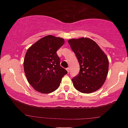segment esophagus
Segmentation results:
<instances>
[{
    "label": "esophagus",
    "mask_w": 128,
    "mask_h": 128,
    "mask_svg": "<svg viewBox=\"0 0 128 128\" xmlns=\"http://www.w3.org/2000/svg\"><path fill=\"white\" fill-rule=\"evenodd\" d=\"M66 70H67V72L68 73L70 72V67H68L67 68H66Z\"/></svg>",
    "instance_id": "esophagus-1"
}]
</instances>
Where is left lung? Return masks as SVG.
Returning a JSON list of instances; mask_svg holds the SVG:
<instances>
[{
  "label": "left lung",
  "instance_id": "obj_1",
  "mask_svg": "<svg viewBox=\"0 0 128 128\" xmlns=\"http://www.w3.org/2000/svg\"><path fill=\"white\" fill-rule=\"evenodd\" d=\"M80 66V71L72 79L75 89L90 93L102 87L107 78L108 60L94 41L86 38L68 40Z\"/></svg>",
  "mask_w": 128,
  "mask_h": 128
}]
</instances>
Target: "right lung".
<instances>
[{
    "label": "right lung",
    "instance_id": "add662e5",
    "mask_svg": "<svg viewBox=\"0 0 128 128\" xmlns=\"http://www.w3.org/2000/svg\"><path fill=\"white\" fill-rule=\"evenodd\" d=\"M61 38L48 35L28 48L25 56L24 69L30 84L39 92L50 93L57 89L66 70L60 66L57 54L63 45Z\"/></svg>",
    "mask_w": 128,
    "mask_h": 128
}]
</instances>
